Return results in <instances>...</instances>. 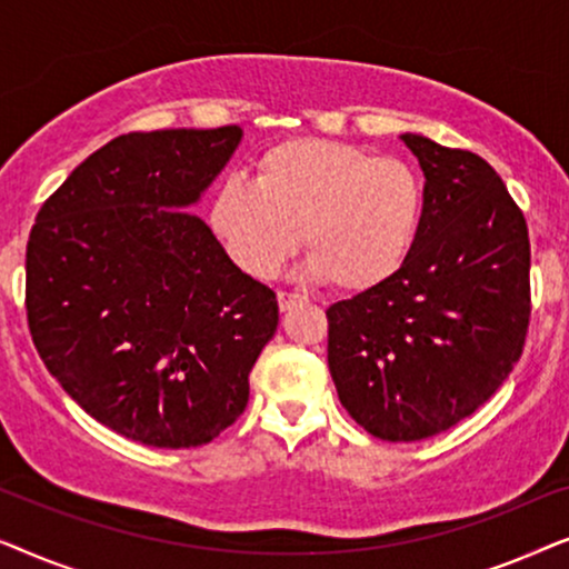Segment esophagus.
<instances>
[{
	"label": "esophagus",
	"instance_id": "34e87169",
	"mask_svg": "<svg viewBox=\"0 0 569 569\" xmlns=\"http://www.w3.org/2000/svg\"><path fill=\"white\" fill-rule=\"evenodd\" d=\"M277 300H279V310H290V308L298 306V302H306V295L279 290V292H277Z\"/></svg>",
	"mask_w": 569,
	"mask_h": 569
}]
</instances>
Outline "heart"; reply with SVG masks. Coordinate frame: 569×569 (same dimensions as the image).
<instances>
[{
    "instance_id": "heart-1",
    "label": "heart",
    "mask_w": 569,
    "mask_h": 569,
    "mask_svg": "<svg viewBox=\"0 0 569 569\" xmlns=\"http://www.w3.org/2000/svg\"><path fill=\"white\" fill-rule=\"evenodd\" d=\"M422 214L425 186L409 162L300 137L269 147L256 162V181L224 178L209 224L230 259L261 279L298 251L302 230L310 274L365 292L407 263Z\"/></svg>"
}]
</instances>
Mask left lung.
Masks as SVG:
<instances>
[{"instance_id":"1","label":"left lung","mask_w":569,"mask_h":569,"mask_svg":"<svg viewBox=\"0 0 569 569\" xmlns=\"http://www.w3.org/2000/svg\"><path fill=\"white\" fill-rule=\"evenodd\" d=\"M401 142L425 173L417 243L388 282L326 310L341 407L391 442L473 415L510 376L531 316L526 217L502 178L469 150Z\"/></svg>"}]
</instances>
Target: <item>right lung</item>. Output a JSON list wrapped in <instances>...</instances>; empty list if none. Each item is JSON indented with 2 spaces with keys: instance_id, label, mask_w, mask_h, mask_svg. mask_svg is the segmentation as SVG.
<instances>
[{
  "instance_id": "obj_1",
  "label": "right lung",
  "mask_w": 569,
  "mask_h": 569,
  "mask_svg": "<svg viewBox=\"0 0 569 569\" xmlns=\"http://www.w3.org/2000/svg\"><path fill=\"white\" fill-rule=\"evenodd\" d=\"M240 139V127L116 137L69 173L30 230L38 355L92 419L142 446L193 448L228 430L277 331V295L186 212Z\"/></svg>"
}]
</instances>
